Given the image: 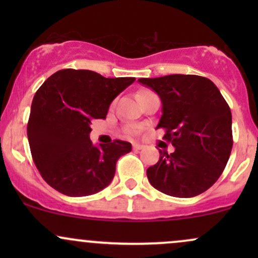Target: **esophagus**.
Wrapping results in <instances>:
<instances>
[{
    "label": "esophagus",
    "instance_id": "1",
    "mask_svg": "<svg viewBox=\"0 0 258 258\" xmlns=\"http://www.w3.org/2000/svg\"><path fill=\"white\" fill-rule=\"evenodd\" d=\"M143 148H144L143 144L133 143V149H135V150H141V149H143Z\"/></svg>",
    "mask_w": 258,
    "mask_h": 258
}]
</instances>
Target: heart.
<instances>
[{"label":"heart","instance_id":"1","mask_svg":"<svg viewBox=\"0 0 258 258\" xmlns=\"http://www.w3.org/2000/svg\"><path fill=\"white\" fill-rule=\"evenodd\" d=\"M148 92H149V91H141V92H139L138 97L143 96V94H146V93H148ZM128 132H130V133H131V135H136V133H137V132H138V130H137V128H136V127H130Z\"/></svg>","mask_w":258,"mask_h":258}]
</instances>
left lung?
<instances>
[{"label": "left lung", "instance_id": "obj_1", "mask_svg": "<svg viewBox=\"0 0 258 258\" xmlns=\"http://www.w3.org/2000/svg\"><path fill=\"white\" fill-rule=\"evenodd\" d=\"M159 94L162 115L156 128L174 152L159 150L160 159L147 170L150 184L176 198H193L220 178L233 147L232 112L211 80L198 75L139 79Z\"/></svg>", "mask_w": 258, "mask_h": 258}]
</instances>
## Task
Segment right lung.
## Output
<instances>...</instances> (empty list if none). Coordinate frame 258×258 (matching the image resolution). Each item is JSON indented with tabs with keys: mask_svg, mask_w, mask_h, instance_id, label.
<instances>
[{
	"mask_svg": "<svg viewBox=\"0 0 258 258\" xmlns=\"http://www.w3.org/2000/svg\"><path fill=\"white\" fill-rule=\"evenodd\" d=\"M135 80L64 69L35 93L28 122L31 155L42 178L59 193L86 197L110 184L116 161L132 146L119 139L93 146L91 121L105 119L110 103Z\"/></svg>",
	"mask_w": 258,
	"mask_h": 258,
	"instance_id": "1",
	"label": "right lung"
}]
</instances>
